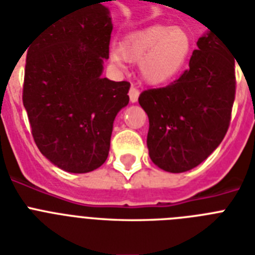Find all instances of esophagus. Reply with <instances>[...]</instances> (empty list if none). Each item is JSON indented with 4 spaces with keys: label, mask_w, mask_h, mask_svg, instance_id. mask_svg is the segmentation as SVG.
Wrapping results in <instances>:
<instances>
[{
    "label": "esophagus",
    "mask_w": 255,
    "mask_h": 255,
    "mask_svg": "<svg viewBox=\"0 0 255 255\" xmlns=\"http://www.w3.org/2000/svg\"><path fill=\"white\" fill-rule=\"evenodd\" d=\"M129 97L131 103H137L138 97H139V89H138L137 87L131 85L129 89Z\"/></svg>",
    "instance_id": "34e87169"
}]
</instances>
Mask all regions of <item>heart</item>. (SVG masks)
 I'll list each match as a JSON object with an SVG mask.
<instances>
[{
  "instance_id": "1",
  "label": "heart",
  "mask_w": 255,
  "mask_h": 255,
  "mask_svg": "<svg viewBox=\"0 0 255 255\" xmlns=\"http://www.w3.org/2000/svg\"><path fill=\"white\" fill-rule=\"evenodd\" d=\"M191 50V40L180 28L152 24L130 34L121 48L111 52V60L118 67L124 62L139 63L140 76L150 84L171 80L184 64Z\"/></svg>"
}]
</instances>
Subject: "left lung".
<instances>
[{
    "label": "left lung",
    "instance_id": "obj_1",
    "mask_svg": "<svg viewBox=\"0 0 255 255\" xmlns=\"http://www.w3.org/2000/svg\"><path fill=\"white\" fill-rule=\"evenodd\" d=\"M234 97V58L209 31L197 40L189 68L179 79L139 95L154 164L178 174L204 162L227 134Z\"/></svg>",
    "mask_w": 255,
    "mask_h": 255
}]
</instances>
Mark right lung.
I'll list each match as a JSON object with an SVG mask.
<instances>
[{
	"label": "right lung",
	"mask_w": 255,
	"mask_h": 255,
	"mask_svg": "<svg viewBox=\"0 0 255 255\" xmlns=\"http://www.w3.org/2000/svg\"><path fill=\"white\" fill-rule=\"evenodd\" d=\"M113 30L100 2L68 10L26 47L23 107L39 151L73 174L108 158L116 116L129 104L130 83L101 77Z\"/></svg>",
	"instance_id": "right-lung-1"
}]
</instances>
